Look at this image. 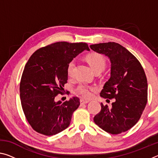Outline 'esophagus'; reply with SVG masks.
<instances>
[{
  "instance_id": "34e87169",
  "label": "esophagus",
  "mask_w": 158,
  "mask_h": 158,
  "mask_svg": "<svg viewBox=\"0 0 158 158\" xmlns=\"http://www.w3.org/2000/svg\"><path fill=\"white\" fill-rule=\"evenodd\" d=\"M80 102H81V105H84V104H87L89 102V101L85 100L84 99H81V100H80Z\"/></svg>"
}]
</instances>
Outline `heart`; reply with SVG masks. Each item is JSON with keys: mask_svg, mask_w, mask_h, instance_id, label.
I'll list each match as a JSON object with an SVG mask.
<instances>
[{"mask_svg": "<svg viewBox=\"0 0 158 158\" xmlns=\"http://www.w3.org/2000/svg\"><path fill=\"white\" fill-rule=\"evenodd\" d=\"M85 60L89 64L90 68L93 71L102 72L106 67V60L104 56L98 53H90L85 56ZM74 68V62L70 61L67 66V74L68 76H71L73 73ZM96 88L92 85H89L85 84H81L76 89V92L78 95L85 99H90L92 98L93 93L95 91Z\"/></svg>", "mask_w": 158, "mask_h": 158, "instance_id": "heart-1", "label": "heart"}]
</instances>
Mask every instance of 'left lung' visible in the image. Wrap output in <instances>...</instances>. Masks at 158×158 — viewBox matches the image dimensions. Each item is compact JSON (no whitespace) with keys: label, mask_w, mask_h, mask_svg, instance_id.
<instances>
[{"label":"left lung","mask_w":158,"mask_h":158,"mask_svg":"<svg viewBox=\"0 0 158 158\" xmlns=\"http://www.w3.org/2000/svg\"><path fill=\"white\" fill-rule=\"evenodd\" d=\"M90 47L110 59L111 77L100 96L116 99L111 108L101 103V111L93 118L95 123L112 135L126 132L138 122L146 107L148 83L145 72L137 58L121 44L109 42Z\"/></svg>","instance_id":"left-lung-1"}]
</instances>
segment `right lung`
<instances>
[{"mask_svg":"<svg viewBox=\"0 0 158 158\" xmlns=\"http://www.w3.org/2000/svg\"><path fill=\"white\" fill-rule=\"evenodd\" d=\"M85 49L89 48L84 42H55L35 51L26 64L20 81L21 103L26 120L37 132L52 136L70 124L80 105L79 98L64 102L55 100L65 92L68 63Z\"/></svg>","mask_w":158,"mask_h":158,"instance_id":"right-lung-1","label":"right lung"}]
</instances>
